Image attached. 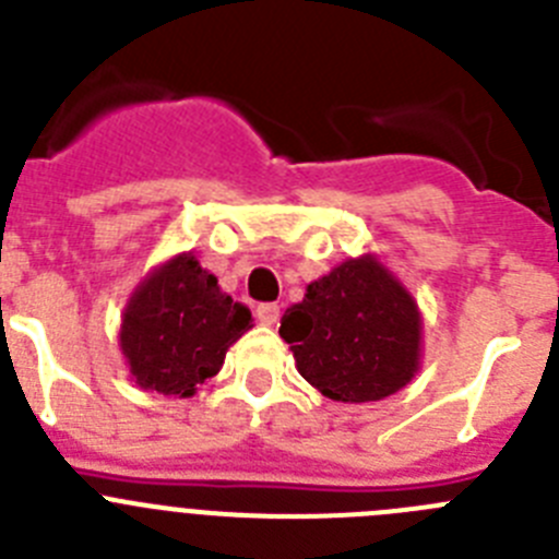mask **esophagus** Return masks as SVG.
Segmentation results:
<instances>
[{
    "label": "esophagus",
    "instance_id": "34e87169",
    "mask_svg": "<svg viewBox=\"0 0 559 559\" xmlns=\"http://www.w3.org/2000/svg\"><path fill=\"white\" fill-rule=\"evenodd\" d=\"M254 316H257V322H260V324H276V322H280V305H274V302L257 305Z\"/></svg>",
    "mask_w": 559,
    "mask_h": 559
}]
</instances>
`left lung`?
Instances as JSON below:
<instances>
[{"instance_id":"8db88e82","label":"left lung","mask_w":559,"mask_h":559,"mask_svg":"<svg viewBox=\"0 0 559 559\" xmlns=\"http://www.w3.org/2000/svg\"><path fill=\"white\" fill-rule=\"evenodd\" d=\"M280 335L324 397L369 403L400 392L419 369L423 316L397 276L364 254L310 283L285 310Z\"/></svg>"}]
</instances>
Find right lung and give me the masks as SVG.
I'll list each match as a JSON object with an SVG mask.
<instances>
[{
    "label": "right lung",
    "instance_id": "right-lung-1",
    "mask_svg": "<svg viewBox=\"0 0 559 559\" xmlns=\"http://www.w3.org/2000/svg\"><path fill=\"white\" fill-rule=\"evenodd\" d=\"M249 328V308L185 251L136 285L122 313L120 349L136 386L190 397L221 372L226 349Z\"/></svg>",
    "mask_w": 559,
    "mask_h": 559
}]
</instances>
